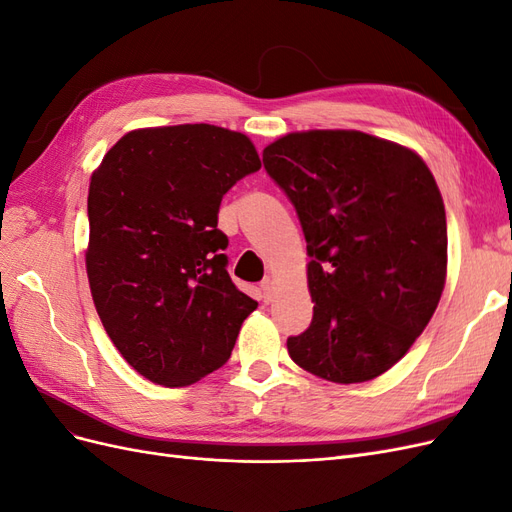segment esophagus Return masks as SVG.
I'll return each instance as SVG.
<instances>
[{
	"mask_svg": "<svg viewBox=\"0 0 512 512\" xmlns=\"http://www.w3.org/2000/svg\"><path fill=\"white\" fill-rule=\"evenodd\" d=\"M260 292H262V299H265L267 303L273 301V292H275V282L273 277H265V280L260 282Z\"/></svg>",
	"mask_w": 512,
	"mask_h": 512,
	"instance_id": "34e87169",
	"label": "esophagus"
}]
</instances>
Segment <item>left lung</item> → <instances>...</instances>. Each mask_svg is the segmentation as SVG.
<instances>
[{
    "label": "left lung",
    "mask_w": 512,
    "mask_h": 512,
    "mask_svg": "<svg viewBox=\"0 0 512 512\" xmlns=\"http://www.w3.org/2000/svg\"><path fill=\"white\" fill-rule=\"evenodd\" d=\"M307 241L314 318L290 359L322 380H374L425 331L446 284L444 200L410 147L359 130H307L262 151Z\"/></svg>",
    "instance_id": "left-lung-1"
}]
</instances>
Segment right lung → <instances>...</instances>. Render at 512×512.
<instances>
[{"label":"right lung","mask_w":512,"mask_h":512,"mask_svg":"<svg viewBox=\"0 0 512 512\" xmlns=\"http://www.w3.org/2000/svg\"><path fill=\"white\" fill-rule=\"evenodd\" d=\"M258 168L243 132L181 123L123 134L91 173L89 290L104 331L143 378H205L258 307L232 284L218 230L222 196Z\"/></svg>","instance_id":"add662e5"}]
</instances>
